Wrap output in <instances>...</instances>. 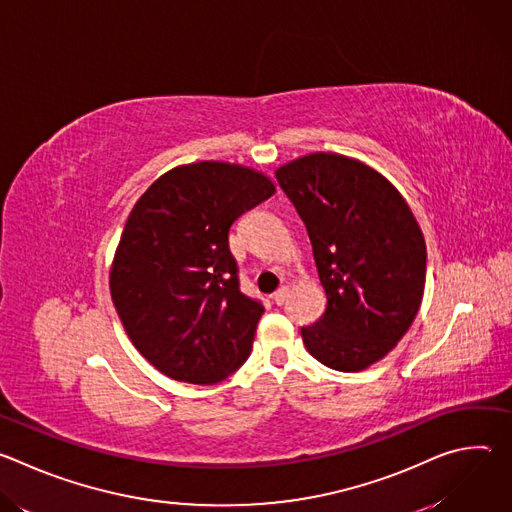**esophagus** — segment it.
<instances>
[{
	"mask_svg": "<svg viewBox=\"0 0 512 512\" xmlns=\"http://www.w3.org/2000/svg\"><path fill=\"white\" fill-rule=\"evenodd\" d=\"M287 294H289V289L283 285V287H279V289L275 291V294L271 296V300H273L277 306H281V304L287 300Z\"/></svg>",
	"mask_w": 512,
	"mask_h": 512,
	"instance_id": "1",
	"label": "esophagus"
}]
</instances>
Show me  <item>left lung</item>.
<instances>
[{
  "instance_id": "obj_1",
  "label": "left lung",
  "mask_w": 512,
  "mask_h": 512,
  "mask_svg": "<svg viewBox=\"0 0 512 512\" xmlns=\"http://www.w3.org/2000/svg\"><path fill=\"white\" fill-rule=\"evenodd\" d=\"M308 229L326 312L302 328L326 367L358 373L413 324L425 287V241L401 192L340 154H310L275 172Z\"/></svg>"
}]
</instances>
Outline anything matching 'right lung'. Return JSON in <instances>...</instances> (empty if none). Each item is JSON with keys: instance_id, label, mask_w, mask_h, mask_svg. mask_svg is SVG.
<instances>
[{"instance_id": "1", "label": "right lung", "mask_w": 512, "mask_h": 512, "mask_svg": "<svg viewBox=\"0 0 512 512\" xmlns=\"http://www.w3.org/2000/svg\"><path fill=\"white\" fill-rule=\"evenodd\" d=\"M273 192L257 170L196 162L160 176L129 212L111 298L133 346L166 377L214 385L249 358L263 306L239 287L229 229Z\"/></svg>"}]
</instances>
